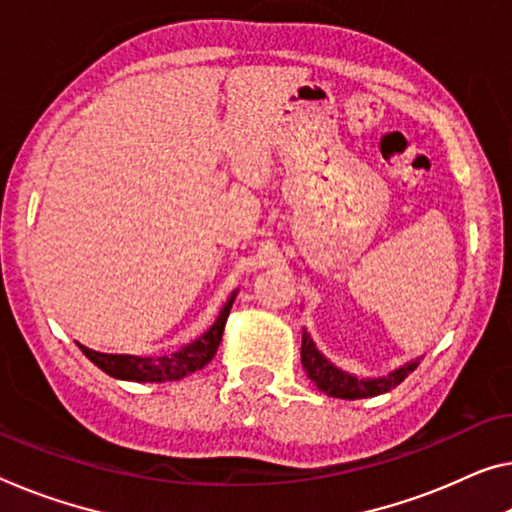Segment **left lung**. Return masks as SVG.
I'll return each mask as SVG.
<instances>
[{"label":"left lung","instance_id":"obj_1","mask_svg":"<svg viewBox=\"0 0 512 512\" xmlns=\"http://www.w3.org/2000/svg\"><path fill=\"white\" fill-rule=\"evenodd\" d=\"M302 366L306 375L311 377V382H316L320 391H325L327 396L345 398V400H359V398H371L387 393L393 387H398L400 382L410 375L421 359H414L410 364L396 368L387 377H355L350 373L336 368L332 361L325 359V355L316 348V343L311 341L309 334H302Z\"/></svg>","mask_w":512,"mask_h":512}]
</instances>
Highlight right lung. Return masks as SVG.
I'll return each instance as SVG.
<instances>
[{"label":"right lung","instance_id":"right-lung-1","mask_svg":"<svg viewBox=\"0 0 512 512\" xmlns=\"http://www.w3.org/2000/svg\"><path fill=\"white\" fill-rule=\"evenodd\" d=\"M235 300V293L226 300V304L219 311V318L215 320L206 334L196 338L194 343L180 348L174 355L164 357H135V355H105V352L89 350L86 345H80V350L96 364L100 371L116 377V380H135V382H169L180 380V377L190 375L194 371H201L208 361L215 357V352L222 343L224 325L229 318L231 306Z\"/></svg>","mask_w":512,"mask_h":512}]
</instances>
